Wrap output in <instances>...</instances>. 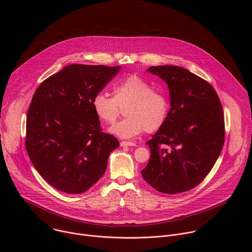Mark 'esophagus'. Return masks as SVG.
<instances>
[{
	"mask_svg": "<svg viewBox=\"0 0 252 252\" xmlns=\"http://www.w3.org/2000/svg\"><path fill=\"white\" fill-rule=\"evenodd\" d=\"M136 145L132 141H121V147H135Z\"/></svg>",
	"mask_w": 252,
	"mask_h": 252,
	"instance_id": "1",
	"label": "esophagus"
}]
</instances>
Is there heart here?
I'll return each mask as SVG.
<instances>
[{"mask_svg": "<svg viewBox=\"0 0 252 252\" xmlns=\"http://www.w3.org/2000/svg\"><path fill=\"white\" fill-rule=\"evenodd\" d=\"M125 120L116 124L110 131L122 138H130L143 131L158 130L165 123L169 113L167 96L142 78L132 75L114 86L113 97L104 93L96 94L92 101L96 118L105 125L114 124L119 107H125Z\"/></svg>", "mask_w": 252, "mask_h": 252, "instance_id": "heart-1", "label": "heart"}]
</instances>
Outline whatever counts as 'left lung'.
<instances>
[{"label": "left lung", "instance_id": "8db88e82", "mask_svg": "<svg viewBox=\"0 0 252 252\" xmlns=\"http://www.w3.org/2000/svg\"><path fill=\"white\" fill-rule=\"evenodd\" d=\"M148 73L166 83L170 110L147 142L151 158L141 175L159 192H185L203 181L220 157L225 132L222 106L211 85L187 68L154 65Z\"/></svg>", "mask_w": 252, "mask_h": 252}]
</instances>
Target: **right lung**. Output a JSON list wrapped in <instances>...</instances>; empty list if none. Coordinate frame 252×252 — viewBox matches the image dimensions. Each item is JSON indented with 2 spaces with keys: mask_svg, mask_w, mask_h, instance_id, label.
<instances>
[{
  "mask_svg": "<svg viewBox=\"0 0 252 252\" xmlns=\"http://www.w3.org/2000/svg\"><path fill=\"white\" fill-rule=\"evenodd\" d=\"M120 69L121 65L68 64L34 92L27 115L26 150L53 188L83 193L103 175L120 142L101 131L92 101Z\"/></svg>",
  "mask_w": 252,
  "mask_h": 252,
  "instance_id": "right-lung-1",
  "label": "right lung"
}]
</instances>
